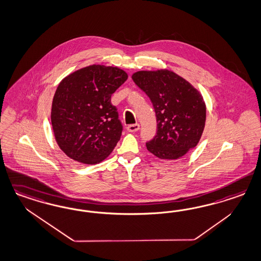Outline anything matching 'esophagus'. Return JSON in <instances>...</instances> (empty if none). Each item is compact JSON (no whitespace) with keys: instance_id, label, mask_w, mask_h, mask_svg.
Masks as SVG:
<instances>
[{"instance_id":"obj_1","label":"esophagus","mask_w":261,"mask_h":261,"mask_svg":"<svg viewBox=\"0 0 261 261\" xmlns=\"http://www.w3.org/2000/svg\"><path fill=\"white\" fill-rule=\"evenodd\" d=\"M139 128H140V126H139V124H135V125H129V126H127V127H126L127 132H129V133H135V132L139 130Z\"/></svg>"}]
</instances>
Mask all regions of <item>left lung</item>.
<instances>
[{
	"instance_id": "obj_1",
	"label": "left lung",
	"mask_w": 261,
	"mask_h": 261,
	"mask_svg": "<svg viewBox=\"0 0 261 261\" xmlns=\"http://www.w3.org/2000/svg\"><path fill=\"white\" fill-rule=\"evenodd\" d=\"M132 79L150 98L156 115L158 133L146 143L160 160L182 158L199 143L205 125L202 94L171 70L137 71Z\"/></svg>"
}]
</instances>
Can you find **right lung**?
<instances>
[{"instance_id": "add662e5", "label": "right lung", "mask_w": 261, "mask_h": 261, "mask_svg": "<svg viewBox=\"0 0 261 261\" xmlns=\"http://www.w3.org/2000/svg\"><path fill=\"white\" fill-rule=\"evenodd\" d=\"M127 74L118 67L92 64L62 79L51 102L50 121L60 150L93 165L106 160L120 140L122 125L111 95Z\"/></svg>"}]
</instances>
